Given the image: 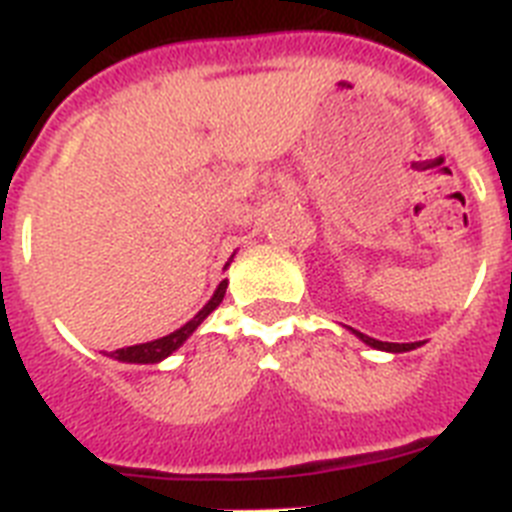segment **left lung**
Wrapping results in <instances>:
<instances>
[{"label": "left lung", "instance_id": "1", "mask_svg": "<svg viewBox=\"0 0 512 512\" xmlns=\"http://www.w3.org/2000/svg\"><path fill=\"white\" fill-rule=\"evenodd\" d=\"M358 340H363L369 348H377V350H387V353H408V350H416L421 342H382V340H374V337L363 335L358 329H350Z\"/></svg>", "mask_w": 512, "mask_h": 512}]
</instances>
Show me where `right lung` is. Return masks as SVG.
<instances>
[{
	"label": "right lung",
	"mask_w": 512,
	"mask_h": 512,
	"mask_svg": "<svg viewBox=\"0 0 512 512\" xmlns=\"http://www.w3.org/2000/svg\"><path fill=\"white\" fill-rule=\"evenodd\" d=\"M230 266V264H225ZM227 293V280H222L217 285V290H214V295L209 298V303H206L201 311H198L190 322H185L183 327L175 329V332H170V335L159 337V340H151V342H141V345H130V348H120V350H112L109 353V358H114V361H122V363H159L164 361L167 356H172L180 345H183L185 340H188L193 332H196L198 327H201V322H204L206 316L214 311V308L222 303V298H225Z\"/></svg>",
	"instance_id": "obj_1"
}]
</instances>
